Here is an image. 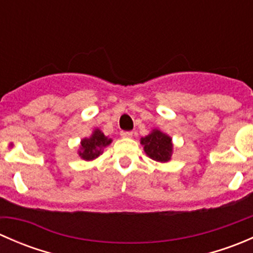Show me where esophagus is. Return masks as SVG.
I'll list each match as a JSON object with an SVG mask.
<instances>
[{"label": "esophagus", "mask_w": 253, "mask_h": 253, "mask_svg": "<svg viewBox=\"0 0 253 253\" xmlns=\"http://www.w3.org/2000/svg\"><path fill=\"white\" fill-rule=\"evenodd\" d=\"M132 136H133V132H129V131H122L121 132L122 138H131Z\"/></svg>", "instance_id": "34e87169"}]
</instances>
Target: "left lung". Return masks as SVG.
<instances>
[{"label": "left lung", "mask_w": 253, "mask_h": 253, "mask_svg": "<svg viewBox=\"0 0 253 253\" xmlns=\"http://www.w3.org/2000/svg\"><path fill=\"white\" fill-rule=\"evenodd\" d=\"M141 144L150 159L159 163H168L171 160L174 152L172 138L159 128L152 129L149 134L142 137Z\"/></svg>", "instance_id": "1"}]
</instances>
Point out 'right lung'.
Here are the masks:
<instances>
[{"label":"right lung","mask_w":253,"mask_h":253,"mask_svg":"<svg viewBox=\"0 0 253 253\" xmlns=\"http://www.w3.org/2000/svg\"><path fill=\"white\" fill-rule=\"evenodd\" d=\"M112 139L110 137H106L99 128H94L93 133L89 137H84L81 141V145L78 149V155L81 159L85 162L96 159L100 157L104 152V148L111 144Z\"/></svg>","instance_id":"1"}]
</instances>
